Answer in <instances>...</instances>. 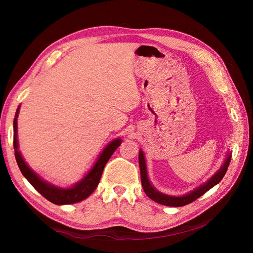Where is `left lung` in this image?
I'll return each instance as SVG.
<instances>
[{
	"instance_id": "1",
	"label": "left lung",
	"mask_w": 253,
	"mask_h": 253,
	"mask_svg": "<svg viewBox=\"0 0 253 253\" xmlns=\"http://www.w3.org/2000/svg\"><path fill=\"white\" fill-rule=\"evenodd\" d=\"M231 153L227 156V159L224 160V163L221 165V167L216 171V173L213 174L210 179H208L205 183L199 185L197 189L194 191L190 192L187 195H183L181 197H173V196H168L163 193H160L157 191L152 183L149 180L148 177V172H147V166H145V159L142 151H139L138 155V162H139V168H140V178H141V184L144 193L147 194V196L152 199L153 201L162 204L165 206H170V207H179V206H184L188 205L195 200H197L198 198H200L202 195H204L207 191H209L211 188H213L215 184H217L222 177L224 176L225 172L228 170V167L231 162Z\"/></svg>"
}]
</instances>
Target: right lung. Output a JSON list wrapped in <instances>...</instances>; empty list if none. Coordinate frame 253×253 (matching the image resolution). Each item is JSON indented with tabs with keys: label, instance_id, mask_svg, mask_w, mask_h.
Masks as SVG:
<instances>
[{
	"label": "right lung",
	"instance_id": "1",
	"mask_svg": "<svg viewBox=\"0 0 253 253\" xmlns=\"http://www.w3.org/2000/svg\"><path fill=\"white\" fill-rule=\"evenodd\" d=\"M19 112V106L16 111L14 122H13V128H14V137H13V147L15 150V158L18 167L21 171L22 175L29 180V182L33 187L41 194L48 201L54 203L56 205H64V204H74L80 201L85 200L93 192L95 191L99 183L103 168L105 164L108 163L110 158L114 154V152L121 144L122 140L120 138L114 139L110 142L106 148L102 151L97 161L95 162L88 173L80 181H78L73 187L68 189H62L55 187L54 184H51L45 180H43L36 172H34L23 160V158L18 151V139H17V117Z\"/></svg>",
	"mask_w": 253,
	"mask_h": 253
}]
</instances>
